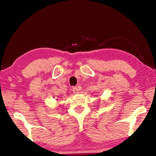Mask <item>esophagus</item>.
<instances>
[{
  "label": "esophagus",
  "mask_w": 156,
  "mask_h": 156,
  "mask_svg": "<svg viewBox=\"0 0 156 156\" xmlns=\"http://www.w3.org/2000/svg\"><path fill=\"white\" fill-rule=\"evenodd\" d=\"M73 93H74V94H78V93H79V90H78V88L73 87Z\"/></svg>",
  "instance_id": "esophagus-1"
}]
</instances>
